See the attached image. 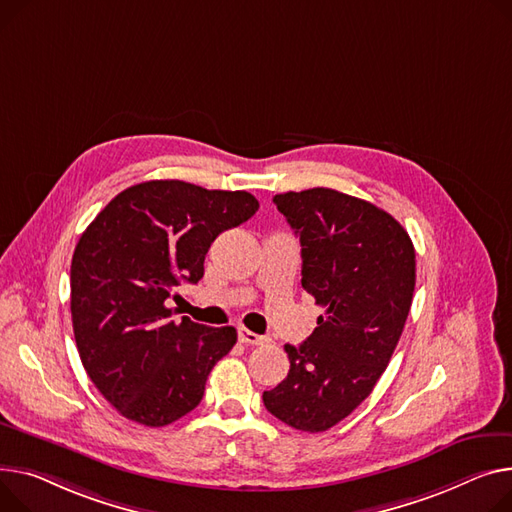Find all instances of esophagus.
<instances>
[{"label":"esophagus","mask_w":512,"mask_h":512,"mask_svg":"<svg viewBox=\"0 0 512 512\" xmlns=\"http://www.w3.org/2000/svg\"><path fill=\"white\" fill-rule=\"evenodd\" d=\"M238 339H241V342L247 344V346H263V344L269 342V339H267L265 335L253 333V331H249L247 327H238Z\"/></svg>","instance_id":"34e87169"}]
</instances>
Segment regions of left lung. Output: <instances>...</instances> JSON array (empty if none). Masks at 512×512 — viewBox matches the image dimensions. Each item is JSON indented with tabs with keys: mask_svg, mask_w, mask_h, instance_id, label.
<instances>
[{
	"mask_svg": "<svg viewBox=\"0 0 512 512\" xmlns=\"http://www.w3.org/2000/svg\"><path fill=\"white\" fill-rule=\"evenodd\" d=\"M274 203L300 236L302 288L325 315L300 348L284 346L290 372L263 403L296 430L323 432L385 372L412 306L416 251L391 214L335 189L288 191Z\"/></svg>",
	"mask_w": 512,
	"mask_h": 512,
	"instance_id": "1",
	"label": "left lung"
}]
</instances>
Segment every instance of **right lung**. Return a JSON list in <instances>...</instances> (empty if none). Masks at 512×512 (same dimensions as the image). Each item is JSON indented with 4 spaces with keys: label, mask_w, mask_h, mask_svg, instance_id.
<instances>
[{
    "label": "right lung",
    "mask_w": 512,
    "mask_h": 512,
    "mask_svg": "<svg viewBox=\"0 0 512 512\" xmlns=\"http://www.w3.org/2000/svg\"><path fill=\"white\" fill-rule=\"evenodd\" d=\"M257 210L247 191L146 181L82 232L70 276L76 346L90 381L127 420L160 428L199 405L236 329L177 323L168 304L181 284L203 278L216 236Z\"/></svg>",
    "instance_id": "right-lung-1"
}]
</instances>
